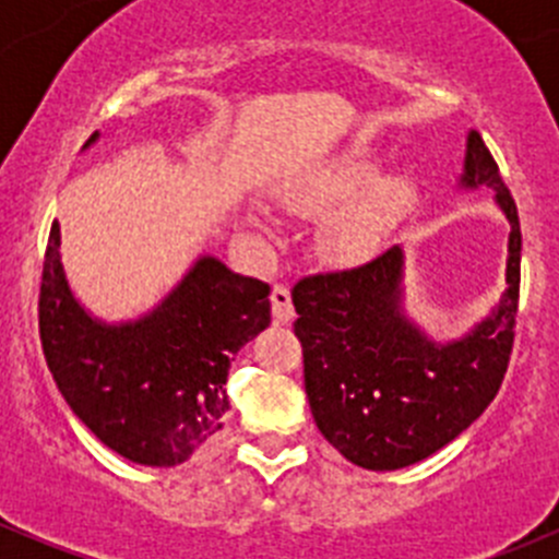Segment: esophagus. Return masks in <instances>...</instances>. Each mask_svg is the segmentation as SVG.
I'll return each mask as SVG.
<instances>
[{"mask_svg": "<svg viewBox=\"0 0 559 559\" xmlns=\"http://www.w3.org/2000/svg\"><path fill=\"white\" fill-rule=\"evenodd\" d=\"M270 302H273V319L281 321V324H286V321H292V316H295V308H292V292L286 284H275L273 292H270Z\"/></svg>", "mask_w": 559, "mask_h": 559, "instance_id": "1", "label": "esophagus"}]
</instances>
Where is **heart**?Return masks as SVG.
Listing matches in <instances>:
<instances>
[{"label":"heart","mask_w":559,"mask_h":559,"mask_svg":"<svg viewBox=\"0 0 559 559\" xmlns=\"http://www.w3.org/2000/svg\"><path fill=\"white\" fill-rule=\"evenodd\" d=\"M370 178H373V170L368 165H359V162L341 165L321 180L319 189L308 200H297V205L311 207V211L337 205V202H346L352 197H357L370 183ZM394 200H397V189L394 186H384L368 202H362L357 211L337 218L330 233H326L330 251L341 259H362L365 253H370V248L379 240L381 229H384V218L392 211ZM257 222L262 227H267V218L264 216H257Z\"/></svg>","instance_id":"heart-1"}]
</instances>
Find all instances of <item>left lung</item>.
<instances>
[{
	"mask_svg": "<svg viewBox=\"0 0 559 559\" xmlns=\"http://www.w3.org/2000/svg\"><path fill=\"white\" fill-rule=\"evenodd\" d=\"M465 186H492L511 224L498 311L462 341L436 346L400 313L397 246L368 264L306 275L292 289L316 427L346 460L397 471L454 441L484 414L509 370L520 308L516 202L481 134H467Z\"/></svg>",
	"mask_w": 559,
	"mask_h": 559,
	"instance_id": "1",
	"label": "left lung"
}]
</instances>
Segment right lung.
Here are the masks:
<instances>
[{"label": "right lung", "instance_id": "obj_1", "mask_svg": "<svg viewBox=\"0 0 559 559\" xmlns=\"http://www.w3.org/2000/svg\"><path fill=\"white\" fill-rule=\"evenodd\" d=\"M37 306L45 362L78 419L127 460L170 467L224 427L229 359L270 324V286L202 257L151 316L99 324L67 286L53 222Z\"/></svg>", "mask_w": 559, "mask_h": 559}]
</instances>
